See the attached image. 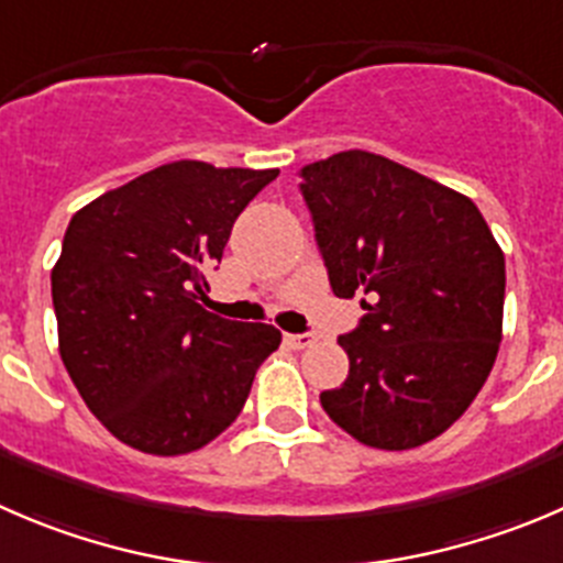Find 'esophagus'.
<instances>
[{"mask_svg":"<svg viewBox=\"0 0 563 563\" xmlns=\"http://www.w3.org/2000/svg\"><path fill=\"white\" fill-rule=\"evenodd\" d=\"M286 343L291 349H308L316 343V335L313 332H299V335H294V332H286Z\"/></svg>","mask_w":563,"mask_h":563,"instance_id":"esophagus-1","label":"esophagus"}]
</instances>
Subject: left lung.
Instances as JSON below:
<instances>
[{
	"label": "left lung",
	"instance_id": "left-lung-1",
	"mask_svg": "<svg viewBox=\"0 0 563 563\" xmlns=\"http://www.w3.org/2000/svg\"><path fill=\"white\" fill-rule=\"evenodd\" d=\"M299 176L332 291L365 297L360 324L338 338L349 376L321 407L363 445L418 449L493 371L504 250L471 198L385 156L341 151Z\"/></svg>",
	"mask_w": 563,
	"mask_h": 563
}]
</instances>
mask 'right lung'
Segmentation results:
<instances>
[{
  "instance_id": "obj_1",
  "label": "right lung",
  "mask_w": 563,
  "mask_h": 563,
  "mask_svg": "<svg viewBox=\"0 0 563 563\" xmlns=\"http://www.w3.org/2000/svg\"><path fill=\"white\" fill-rule=\"evenodd\" d=\"M280 170L170 162L70 220L52 269L59 357L131 449L178 456L225 432L280 330L209 313L206 269Z\"/></svg>"
}]
</instances>
